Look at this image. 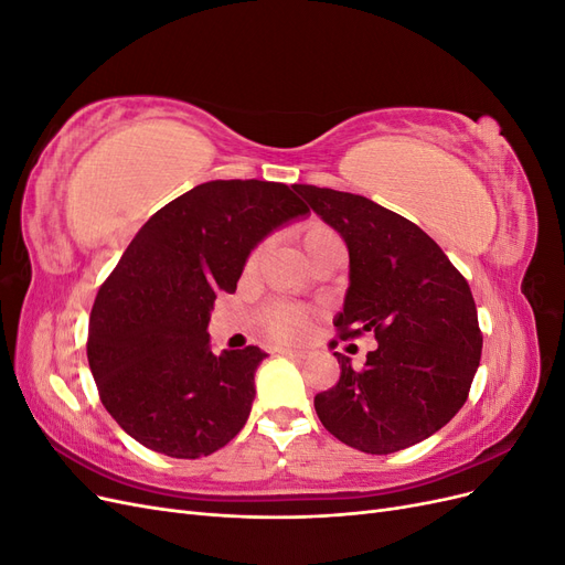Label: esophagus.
<instances>
[{
  "instance_id": "1",
  "label": "esophagus",
  "mask_w": 565,
  "mask_h": 565,
  "mask_svg": "<svg viewBox=\"0 0 565 565\" xmlns=\"http://www.w3.org/2000/svg\"><path fill=\"white\" fill-rule=\"evenodd\" d=\"M276 351L282 353V355H287V358H295V361H301V358L309 355V351H303V349H289V347H278Z\"/></svg>"
}]
</instances>
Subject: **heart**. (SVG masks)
<instances>
[{
  "instance_id": "1",
  "label": "heart",
  "mask_w": 565,
  "mask_h": 565,
  "mask_svg": "<svg viewBox=\"0 0 565 565\" xmlns=\"http://www.w3.org/2000/svg\"><path fill=\"white\" fill-rule=\"evenodd\" d=\"M297 241L301 245V249L309 256L311 252H316L322 245H330V243H339L337 235L322 224H306L297 231ZM262 256V247H256L249 254V262L247 266L254 268L256 262H259ZM262 322L268 334L273 337H282V339H295L301 337L306 330H309V313L303 309H297V306H289V303H273L264 311Z\"/></svg>"
}]
</instances>
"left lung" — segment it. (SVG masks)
<instances>
[{
  "instance_id": "left-lung-1",
  "label": "left lung",
  "mask_w": 565,
  "mask_h": 565,
  "mask_svg": "<svg viewBox=\"0 0 565 565\" xmlns=\"http://www.w3.org/2000/svg\"><path fill=\"white\" fill-rule=\"evenodd\" d=\"M349 247L341 339L372 332L377 349L363 370L334 353L339 382L316 396L334 438L370 455L405 450L443 429L467 403L481 363L469 282L429 235L363 195L295 185Z\"/></svg>"
}]
</instances>
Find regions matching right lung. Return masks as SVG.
Wrapping results in <instances>:
<instances>
[{
	"label": "right lung",
	"mask_w": 565,
	"mask_h": 565,
	"mask_svg": "<svg viewBox=\"0 0 565 565\" xmlns=\"http://www.w3.org/2000/svg\"><path fill=\"white\" fill-rule=\"evenodd\" d=\"M309 207L285 183L207 181L164 204L100 285L87 358L100 403L141 446L177 459L224 448L254 401L259 347L210 349V313L252 249Z\"/></svg>",
	"instance_id": "right-lung-1"
}]
</instances>
